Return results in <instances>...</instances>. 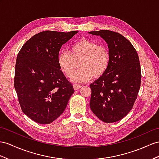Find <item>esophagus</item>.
Returning <instances> with one entry per match:
<instances>
[{
    "mask_svg": "<svg viewBox=\"0 0 159 159\" xmlns=\"http://www.w3.org/2000/svg\"><path fill=\"white\" fill-rule=\"evenodd\" d=\"M73 87H74V89H75V90H78V89H80L81 87H82V85L78 84H74V85H73Z\"/></svg>",
    "mask_w": 159,
    "mask_h": 159,
    "instance_id": "1",
    "label": "esophagus"
}]
</instances>
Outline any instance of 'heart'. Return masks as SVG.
<instances>
[{
  "label": "heart",
  "mask_w": 159,
  "mask_h": 159,
  "mask_svg": "<svg viewBox=\"0 0 159 159\" xmlns=\"http://www.w3.org/2000/svg\"><path fill=\"white\" fill-rule=\"evenodd\" d=\"M81 60V68L72 76L75 83H86L95 76L98 78L105 74L109 67L110 54L108 49L88 39H81L72 44L70 51H62L58 56L60 70L67 77H72L77 67V62Z\"/></svg>",
  "instance_id": "obj_1"
}]
</instances>
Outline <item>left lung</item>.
I'll use <instances>...</instances> for the list:
<instances>
[{
	"instance_id": "8db88e82",
	"label": "left lung",
	"mask_w": 159,
	"mask_h": 159,
	"mask_svg": "<svg viewBox=\"0 0 159 159\" xmlns=\"http://www.w3.org/2000/svg\"><path fill=\"white\" fill-rule=\"evenodd\" d=\"M107 43L110 54L105 74L90 84V107L105 123L121 120L131 110L141 83L140 60L135 48L123 35L109 30L89 32Z\"/></svg>"
}]
</instances>
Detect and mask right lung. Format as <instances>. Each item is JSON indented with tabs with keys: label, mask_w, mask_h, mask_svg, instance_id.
Segmentation results:
<instances>
[{
	"label": "right lung",
	"mask_w": 159,
	"mask_h": 159,
	"mask_svg": "<svg viewBox=\"0 0 159 159\" xmlns=\"http://www.w3.org/2000/svg\"><path fill=\"white\" fill-rule=\"evenodd\" d=\"M78 31H44L23 45L17 57L14 87L23 112L41 124L62 115L75 92L58 64L61 47Z\"/></svg>",
	"instance_id": "right-lung-1"
}]
</instances>
